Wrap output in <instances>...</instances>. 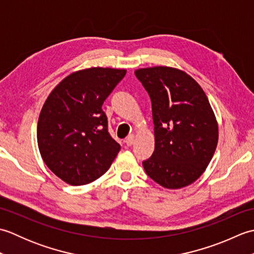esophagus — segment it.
I'll use <instances>...</instances> for the list:
<instances>
[{
	"label": "esophagus",
	"instance_id": "1",
	"mask_svg": "<svg viewBox=\"0 0 254 254\" xmlns=\"http://www.w3.org/2000/svg\"><path fill=\"white\" fill-rule=\"evenodd\" d=\"M126 144L127 145V146H131V145L133 144V142H134V135L133 134H131V135H128L127 138H126Z\"/></svg>",
	"mask_w": 254,
	"mask_h": 254
}]
</instances>
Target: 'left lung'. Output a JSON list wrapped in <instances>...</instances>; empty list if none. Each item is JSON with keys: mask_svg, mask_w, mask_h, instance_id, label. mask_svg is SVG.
Instances as JSON below:
<instances>
[{"mask_svg": "<svg viewBox=\"0 0 254 254\" xmlns=\"http://www.w3.org/2000/svg\"><path fill=\"white\" fill-rule=\"evenodd\" d=\"M152 100L155 150L143 167L166 189H180L202 176L218 142V124L195 80L169 66L135 71Z\"/></svg>", "mask_w": 254, "mask_h": 254, "instance_id": "8db88e82", "label": "left lung"}]
</instances>
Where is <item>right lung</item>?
<instances>
[{
    "mask_svg": "<svg viewBox=\"0 0 254 254\" xmlns=\"http://www.w3.org/2000/svg\"><path fill=\"white\" fill-rule=\"evenodd\" d=\"M126 69L90 67L69 74L51 91L37 127L41 157L72 186L87 185L109 169L120 144L108 132L102 104Z\"/></svg>",
    "mask_w": 254,
    "mask_h": 254,
    "instance_id": "add662e5",
    "label": "right lung"
}]
</instances>
